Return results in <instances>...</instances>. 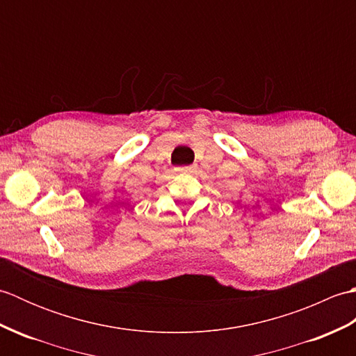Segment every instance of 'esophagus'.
Returning a JSON list of instances; mask_svg holds the SVG:
<instances>
[{"mask_svg":"<svg viewBox=\"0 0 356 356\" xmlns=\"http://www.w3.org/2000/svg\"><path fill=\"white\" fill-rule=\"evenodd\" d=\"M195 168H197V166H195V165H188V166H184L182 171H185V172H194Z\"/></svg>","mask_w":356,"mask_h":356,"instance_id":"34e87169","label":"esophagus"}]
</instances>
